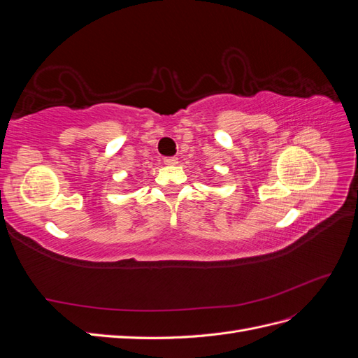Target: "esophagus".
I'll list each match as a JSON object with an SVG mask.
<instances>
[{
  "label": "esophagus",
  "instance_id": "34e87169",
  "mask_svg": "<svg viewBox=\"0 0 358 358\" xmlns=\"http://www.w3.org/2000/svg\"><path fill=\"white\" fill-rule=\"evenodd\" d=\"M164 164L166 166H176L178 164V158L176 157H166L164 158Z\"/></svg>",
  "mask_w": 358,
  "mask_h": 358
}]
</instances>
